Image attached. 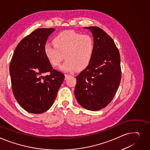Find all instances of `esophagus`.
<instances>
[{"mask_svg": "<svg viewBox=\"0 0 150 150\" xmlns=\"http://www.w3.org/2000/svg\"><path fill=\"white\" fill-rule=\"evenodd\" d=\"M71 76V75H69V74H65V79H66L69 76Z\"/></svg>", "mask_w": 150, "mask_h": 150, "instance_id": "obj_1", "label": "esophagus"}]
</instances>
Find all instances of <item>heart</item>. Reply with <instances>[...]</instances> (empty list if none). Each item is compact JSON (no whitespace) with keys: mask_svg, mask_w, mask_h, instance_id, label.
<instances>
[{"mask_svg":"<svg viewBox=\"0 0 150 150\" xmlns=\"http://www.w3.org/2000/svg\"><path fill=\"white\" fill-rule=\"evenodd\" d=\"M53 43L54 45L49 43L45 45L44 53L49 63L54 67L60 64L64 58L66 59L60 67L62 71L83 70L92 60L95 45L91 35L66 31L57 34Z\"/></svg>","mask_w":150,"mask_h":150,"instance_id":"1","label":"heart"}]
</instances>
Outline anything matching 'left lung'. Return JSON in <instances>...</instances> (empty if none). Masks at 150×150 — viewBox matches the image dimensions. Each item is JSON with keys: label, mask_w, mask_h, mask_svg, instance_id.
Segmentation results:
<instances>
[{"label": "left lung", "mask_w": 150, "mask_h": 150, "mask_svg": "<svg viewBox=\"0 0 150 150\" xmlns=\"http://www.w3.org/2000/svg\"><path fill=\"white\" fill-rule=\"evenodd\" d=\"M92 34L94 52L88 66L76 76L75 95L78 103L96 111L110 103L121 83V58L113 39L102 29L85 27Z\"/></svg>", "instance_id": "obj_1"}]
</instances>
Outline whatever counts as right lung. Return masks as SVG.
I'll list each match as a JSON object with an SVG mask.
<instances>
[{
    "label": "right lung",
    "instance_id": "right-lung-1",
    "mask_svg": "<svg viewBox=\"0 0 150 150\" xmlns=\"http://www.w3.org/2000/svg\"><path fill=\"white\" fill-rule=\"evenodd\" d=\"M54 31V28H39L22 39L9 64L14 96L29 113L48 110L64 81V75L53 69L44 53L47 38ZM47 72L50 74L44 77Z\"/></svg>",
    "mask_w": 150,
    "mask_h": 150
}]
</instances>
